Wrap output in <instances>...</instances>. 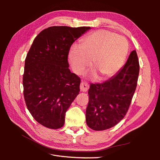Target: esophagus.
Wrapping results in <instances>:
<instances>
[{"label":"esophagus","mask_w":160,"mask_h":160,"mask_svg":"<svg viewBox=\"0 0 160 160\" xmlns=\"http://www.w3.org/2000/svg\"><path fill=\"white\" fill-rule=\"evenodd\" d=\"M89 89V84L85 81H81L80 84V89L81 91L86 92Z\"/></svg>","instance_id":"esophagus-1"}]
</instances>
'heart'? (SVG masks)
I'll return each instance as SVG.
<instances>
[{
    "label": "heart",
    "instance_id": "b5f03b06",
    "mask_svg": "<svg viewBox=\"0 0 160 160\" xmlns=\"http://www.w3.org/2000/svg\"><path fill=\"white\" fill-rule=\"evenodd\" d=\"M129 51L127 40L106 30L91 33L81 41V46H71L69 52L70 64L76 74L80 75L91 65L105 79L113 76L123 65Z\"/></svg>",
    "mask_w": 160,
    "mask_h": 160
}]
</instances>
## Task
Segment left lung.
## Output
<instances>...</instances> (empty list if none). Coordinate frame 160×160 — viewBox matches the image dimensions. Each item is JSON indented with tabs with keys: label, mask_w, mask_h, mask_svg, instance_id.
<instances>
[{
	"label": "left lung",
	"mask_w": 160,
	"mask_h": 160,
	"mask_svg": "<svg viewBox=\"0 0 160 160\" xmlns=\"http://www.w3.org/2000/svg\"><path fill=\"white\" fill-rule=\"evenodd\" d=\"M139 72L137 52L130 53L123 68L102 83L91 84L86 123L95 131L109 129L126 115L136 89Z\"/></svg>",
	"instance_id": "left-lung-1"
}]
</instances>
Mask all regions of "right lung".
I'll use <instances>...</instances> for the list:
<instances>
[{"instance_id":"1","label":"right lung","mask_w":160,"mask_h":160,"mask_svg":"<svg viewBox=\"0 0 160 160\" xmlns=\"http://www.w3.org/2000/svg\"><path fill=\"white\" fill-rule=\"evenodd\" d=\"M88 27L53 26L35 37L25 62L23 94L28 110L43 126H63L67 109L80 91L81 79L69 69L70 48Z\"/></svg>"}]
</instances>
